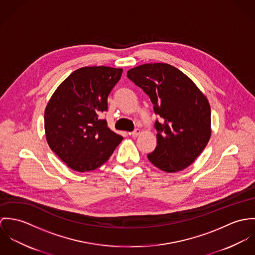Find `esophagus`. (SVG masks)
Masks as SVG:
<instances>
[{
    "mask_svg": "<svg viewBox=\"0 0 255 255\" xmlns=\"http://www.w3.org/2000/svg\"><path fill=\"white\" fill-rule=\"evenodd\" d=\"M140 133H141L140 129H135L133 132H131V136L134 137V138H136V137H138V136L140 135Z\"/></svg>",
    "mask_w": 255,
    "mask_h": 255,
    "instance_id": "obj_1",
    "label": "esophagus"
}]
</instances>
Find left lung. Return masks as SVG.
<instances>
[{
  "instance_id": "8db88e82",
  "label": "left lung",
  "mask_w": 255,
  "mask_h": 255,
  "mask_svg": "<svg viewBox=\"0 0 255 255\" xmlns=\"http://www.w3.org/2000/svg\"><path fill=\"white\" fill-rule=\"evenodd\" d=\"M127 77L149 97L157 131L155 149L148 160L162 171L174 173L189 167L211 136L208 100L182 71L167 63H145L127 72Z\"/></svg>"
}]
</instances>
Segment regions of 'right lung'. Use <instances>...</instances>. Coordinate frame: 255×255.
<instances>
[{
    "label": "right lung",
    "instance_id": "add662e5",
    "mask_svg": "<svg viewBox=\"0 0 255 255\" xmlns=\"http://www.w3.org/2000/svg\"><path fill=\"white\" fill-rule=\"evenodd\" d=\"M123 69L86 66L73 71L51 97L45 110L46 139L72 170L89 172L109 160L123 137L112 131L101 114Z\"/></svg>",
    "mask_w": 255,
    "mask_h": 255
}]
</instances>
